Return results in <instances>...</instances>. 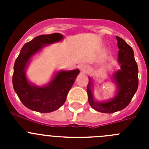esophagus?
<instances>
[{
    "mask_svg": "<svg viewBox=\"0 0 149 149\" xmlns=\"http://www.w3.org/2000/svg\"><path fill=\"white\" fill-rule=\"evenodd\" d=\"M79 68H80V70H81V73L83 74H87L88 72H89V68L88 65H84V64H82V65H80L79 66Z\"/></svg>",
    "mask_w": 149,
    "mask_h": 149,
    "instance_id": "esophagus-1",
    "label": "esophagus"
}]
</instances>
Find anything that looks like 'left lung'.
<instances>
[{"label": "left lung", "instance_id": "1", "mask_svg": "<svg viewBox=\"0 0 149 149\" xmlns=\"http://www.w3.org/2000/svg\"><path fill=\"white\" fill-rule=\"evenodd\" d=\"M116 39L119 49L117 60L120 68L112 76L116 87L114 97L104 101L96 100L93 95L94 81L90 77L86 89L89 105L96 111L104 113H113L125 108L138 88V66L134 59V51L122 38L116 36Z\"/></svg>", "mask_w": 149, "mask_h": 149}]
</instances>
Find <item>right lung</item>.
<instances>
[{
  "label": "right lung",
  "mask_w": 149,
  "mask_h": 149,
  "mask_svg": "<svg viewBox=\"0 0 149 149\" xmlns=\"http://www.w3.org/2000/svg\"><path fill=\"white\" fill-rule=\"evenodd\" d=\"M64 38L60 33L40 35L26 43L14 64L13 85L14 90L26 107L39 113H51L58 110L65 103L68 91L80 70H60L53 75L49 83L37 86L28 81L26 71L35 56L45 47L59 42Z\"/></svg>",
  "instance_id": "add662e5"
}]
</instances>
